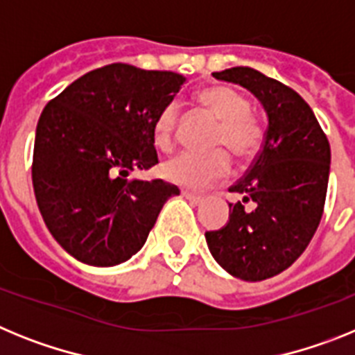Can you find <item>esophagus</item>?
Here are the masks:
<instances>
[{
	"label": "esophagus",
	"instance_id": "1",
	"mask_svg": "<svg viewBox=\"0 0 355 355\" xmlns=\"http://www.w3.org/2000/svg\"><path fill=\"white\" fill-rule=\"evenodd\" d=\"M182 196H184L186 200H189L193 205H198V203L203 202V196L195 195V193H189V191H182Z\"/></svg>",
	"mask_w": 355,
	"mask_h": 355
}]
</instances>
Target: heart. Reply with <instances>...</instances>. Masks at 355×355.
Wrapping results in <instances>:
<instances>
[{"label":"heart","instance_id":"obj_1","mask_svg":"<svg viewBox=\"0 0 355 355\" xmlns=\"http://www.w3.org/2000/svg\"><path fill=\"white\" fill-rule=\"evenodd\" d=\"M198 101L218 119L212 146L229 150L237 159H250L263 141V130L250 116V101L229 85H212L198 94ZM177 101L166 103L153 123V137L160 148H169L175 141L178 123ZM230 159L221 150L212 153H178L160 166L162 178L186 189H205L212 182L229 173Z\"/></svg>","mask_w":355,"mask_h":355}]
</instances>
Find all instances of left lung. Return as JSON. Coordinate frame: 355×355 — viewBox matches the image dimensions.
<instances>
[{
  "label": "left lung",
  "mask_w": 355,
  "mask_h": 355,
  "mask_svg": "<svg viewBox=\"0 0 355 355\" xmlns=\"http://www.w3.org/2000/svg\"><path fill=\"white\" fill-rule=\"evenodd\" d=\"M212 76L248 89L268 116L261 152L229 187L243 200L229 203L225 227L205 232L216 263L257 282L291 266L313 239L325 205L331 146L309 105L279 80L243 66ZM246 201L254 207L245 209Z\"/></svg>",
  "instance_id": "left-lung-1"
}]
</instances>
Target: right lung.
Segmentation results:
<instances>
[{
    "instance_id": "add662e5",
    "label": "right lung",
    "mask_w": 355,
    "mask_h": 355,
    "mask_svg": "<svg viewBox=\"0 0 355 355\" xmlns=\"http://www.w3.org/2000/svg\"><path fill=\"white\" fill-rule=\"evenodd\" d=\"M186 78L110 64L80 76L42 110L32 180L46 227L89 266H116L143 248L166 200L164 180H126L159 162L153 123Z\"/></svg>"
}]
</instances>
